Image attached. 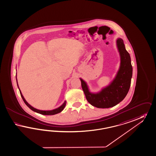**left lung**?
I'll list each match as a JSON object with an SVG mask.
<instances>
[{
  "instance_id": "1",
  "label": "left lung",
  "mask_w": 156,
  "mask_h": 156,
  "mask_svg": "<svg viewBox=\"0 0 156 156\" xmlns=\"http://www.w3.org/2000/svg\"><path fill=\"white\" fill-rule=\"evenodd\" d=\"M120 53V66L115 79L112 84L103 89L101 92L93 94L89 91L88 86L80 79L82 89L88 102L97 108H109L119 104L127 94L131 86L132 67L129 54L126 50L123 41H116Z\"/></svg>"
}]
</instances>
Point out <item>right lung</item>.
I'll list each match as a JSON object with an SVG mask.
<instances>
[{"label": "right lung", "instance_id": "obj_1", "mask_svg": "<svg viewBox=\"0 0 156 156\" xmlns=\"http://www.w3.org/2000/svg\"><path fill=\"white\" fill-rule=\"evenodd\" d=\"M17 85H18V84H17ZM19 90H20V94H21V96L23 100L24 101L25 104L27 105V106H28V108H30L33 112H38V113L41 114H42V115H54V114H58V113H59V112H62V111L64 109V107H65V106H66V101H64V103H63V104L62 106H60L59 108H57L56 109H54V110H50V111L40 110L36 109L35 108H33L32 106H30L29 104H28V102L26 101V100H25V98H24V97L23 96V94H21V92L20 91V89H19Z\"/></svg>", "mask_w": 156, "mask_h": 156}]
</instances>
